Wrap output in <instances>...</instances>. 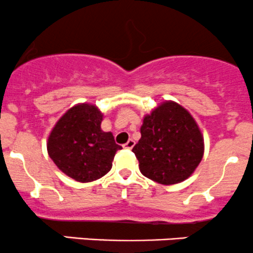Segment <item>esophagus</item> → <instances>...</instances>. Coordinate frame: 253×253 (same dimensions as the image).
Returning <instances> with one entry per match:
<instances>
[{
    "label": "esophagus",
    "mask_w": 253,
    "mask_h": 253,
    "mask_svg": "<svg viewBox=\"0 0 253 253\" xmlns=\"http://www.w3.org/2000/svg\"><path fill=\"white\" fill-rule=\"evenodd\" d=\"M134 140L133 139H129L128 141H127L126 144H124V149H127V150H131L133 146H134Z\"/></svg>",
    "instance_id": "1"
}]
</instances>
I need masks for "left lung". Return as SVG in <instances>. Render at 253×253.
Wrapping results in <instances>:
<instances>
[{
    "label": "left lung",
    "instance_id": "1",
    "mask_svg": "<svg viewBox=\"0 0 253 253\" xmlns=\"http://www.w3.org/2000/svg\"><path fill=\"white\" fill-rule=\"evenodd\" d=\"M140 133L132 151L140 173L158 184L184 181L203 158V134L192 115L175 102H163L144 116Z\"/></svg>",
    "mask_w": 253,
    "mask_h": 253
}]
</instances>
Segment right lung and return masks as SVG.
<instances>
[{"mask_svg": "<svg viewBox=\"0 0 253 253\" xmlns=\"http://www.w3.org/2000/svg\"><path fill=\"white\" fill-rule=\"evenodd\" d=\"M103 114L93 104L68 109L49 134L48 154L61 171L79 182H91L112 169L116 151L112 132H103Z\"/></svg>", "mask_w": 253, "mask_h": 253, "instance_id": "1", "label": "right lung"}]
</instances>
